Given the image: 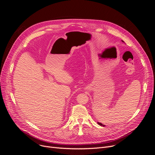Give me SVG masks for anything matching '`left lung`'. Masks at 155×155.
<instances>
[{
    "instance_id": "1",
    "label": "left lung",
    "mask_w": 155,
    "mask_h": 155,
    "mask_svg": "<svg viewBox=\"0 0 155 155\" xmlns=\"http://www.w3.org/2000/svg\"><path fill=\"white\" fill-rule=\"evenodd\" d=\"M97 124H99L100 125H101V126H103V127H105V125H103L102 124H101V123H99V122H97Z\"/></svg>"
}]
</instances>
